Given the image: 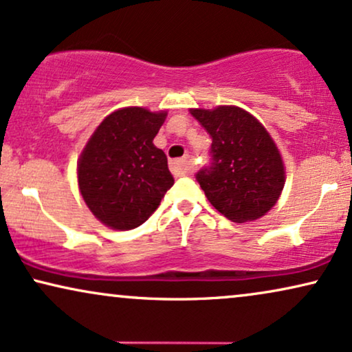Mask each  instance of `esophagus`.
Returning a JSON list of instances; mask_svg holds the SVG:
<instances>
[{"label": "esophagus", "mask_w": 352, "mask_h": 352, "mask_svg": "<svg viewBox=\"0 0 352 352\" xmlns=\"http://www.w3.org/2000/svg\"><path fill=\"white\" fill-rule=\"evenodd\" d=\"M171 171H173V175H175V176L189 175V171H190L189 160L181 158V160H176V162H173L171 163Z\"/></svg>", "instance_id": "1"}]
</instances>
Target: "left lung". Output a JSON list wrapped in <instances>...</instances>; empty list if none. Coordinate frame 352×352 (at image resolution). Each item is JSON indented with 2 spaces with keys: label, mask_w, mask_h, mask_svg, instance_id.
Listing matches in <instances>:
<instances>
[{
  "label": "left lung",
  "mask_w": 352,
  "mask_h": 352,
  "mask_svg": "<svg viewBox=\"0 0 352 352\" xmlns=\"http://www.w3.org/2000/svg\"><path fill=\"white\" fill-rule=\"evenodd\" d=\"M190 115L212 137V165L197 177L208 202L234 223L263 217L280 199L285 163L275 140L239 107L194 108Z\"/></svg>",
  "instance_id": "1"
}]
</instances>
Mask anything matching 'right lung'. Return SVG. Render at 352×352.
<instances>
[{
  "instance_id": "obj_1",
  "label": "right lung",
  "mask_w": 352,
  "mask_h": 352,
  "mask_svg": "<svg viewBox=\"0 0 352 352\" xmlns=\"http://www.w3.org/2000/svg\"><path fill=\"white\" fill-rule=\"evenodd\" d=\"M166 111L127 107L95 129L77 162L82 199L113 230H134L148 220L175 184L166 155L153 145Z\"/></svg>"
}]
</instances>
